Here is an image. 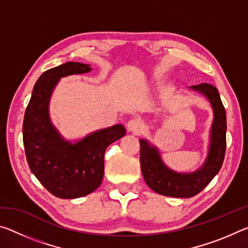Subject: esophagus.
<instances>
[{
  "label": "esophagus",
  "instance_id": "1",
  "mask_svg": "<svg viewBox=\"0 0 248 248\" xmlns=\"http://www.w3.org/2000/svg\"><path fill=\"white\" fill-rule=\"evenodd\" d=\"M127 128L130 132H133L136 134H139L144 129V124L142 123V120L139 118H132L128 121Z\"/></svg>",
  "mask_w": 248,
  "mask_h": 248
}]
</instances>
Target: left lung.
<instances>
[{
  "label": "left lung",
  "mask_w": 248,
  "mask_h": 248,
  "mask_svg": "<svg viewBox=\"0 0 248 248\" xmlns=\"http://www.w3.org/2000/svg\"><path fill=\"white\" fill-rule=\"evenodd\" d=\"M189 89L203 95L213 110L208 155L203 164L191 173H178L165 165L156 146L140 139L141 170L146 185L159 195L174 198H190L199 194L219 173L226 148V114L219 92L207 83Z\"/></svg>",
  "instance_id": "1"
}]
</instances>
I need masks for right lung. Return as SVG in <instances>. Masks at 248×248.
<instances>
[{
	"mask_svg": "<svg viewBox=\"0 0 248 248\" xmlns=\"http://www.w3.org/2000/svg\"><path fill=\"white\" fill-rule=\"evenodd\" d=\"M92 71L90 64L66 62L40 75L25 111L23 142L31 173L53 196L75 199L95 191L104 177L107 146L125 134L123 124L99 129L69 141L54 127L49 114L51 95L60 78Z\"/></svg>",
	"mask_w": 248,
	"mask_h": 248,
	"instance_id": "right-lung-1",
	"label": "right lung"
}]
</instances>
